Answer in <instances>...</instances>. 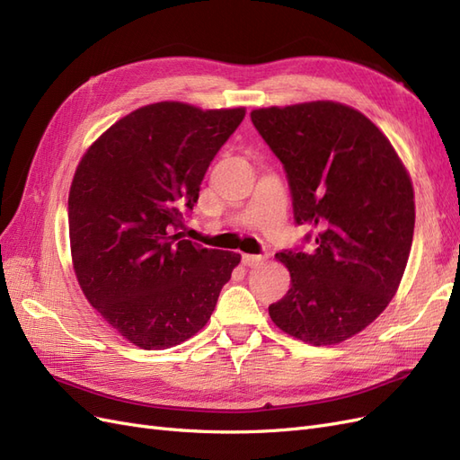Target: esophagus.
<instances>
[{
	"label": "esophagus",
	"instance_id": "1",
	"mask_svg": "<svg viewBox=\"0 0 460 460\" xmlns=\"http://www.w3.org/2000/svg\"><path fill=\"white\" fill-rule=\"evenodd\" d=\"M242 259H243L245 267H259V264L264 262L262 255H249V253H245Z\"/></svg>",
	"mask_w": 460,
	"mask_h": 460
}]
</instances>
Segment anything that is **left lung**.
<instances>
[{"label": "left lung", "mask_w": 460, "mask_h": 460, "mask_svg": "<svg viewBox=\"0 0 460 460\" xmlns=\"http://www.w3.org/2000/svg\"><path fill=\"white\" fill-rule=\"evenodd\" d=\"M252 120L288 172L297 225L313 253H276L291 288L272 323L305 343L336 345L363 332L397 294L412 245L414 190L392 142L338 102L261 107Z\"/></svg>", "instance_id": "obj_1"}]
</instances>
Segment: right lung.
Instances as JSON below:
<instances>
[{"label": "right lung", "instance_id": "obj_1", "mask_svg": "<svg viewBox=\"0 0 460 460\" xmlns=\"http://www.w3.org/2000/svg\"><path fill=\"white\" fill-rule=\"evenodd\" d=\"M245 107L159 102L109 127L82 155L68 191V238L82 294L142 349H169L211 318L242 255L171 228L199 198L217 151Z\"/></svg>", "mask_w": 460, "mask_h": 460}]
</instances>
